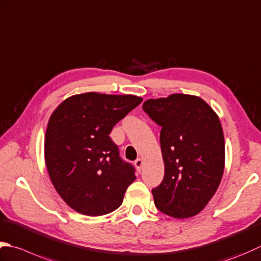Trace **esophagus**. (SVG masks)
Wrapping results in <instances>:
<instances>
[{
    "instance_id": "obj_1",
    "label": "esophagus",
    "mask_w": 261,
    "mask_h": 261,
    "mask_svg": "<svg viewBox=\"0 0 261 261\" xmlns=\"http://www.w3.org/2000/svg\"><path fill=\"white\" fill-rule=\"evenodd\" d=\"M142 164H144V161L141 160V158H138V160L135 162V165H136V167H137V170L138 171H141V166H142Z\"/></svg>"
}]
</instances>
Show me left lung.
<instances>
[{
    "mask_svg": "<svg viewBox=\"0 0 261 261\" xmlns=\"http://www.w3.org/2000/svg\"><path fill=\"white\" fill-rule=\"evenodd\" d=\"M142 109L162 126L165 174L151 191L156 207L177 219L198 215L215 195L225 167L218 115L200 97L187 94L147 99Z\"/></svg>",
    "mask_w": 261,
    "mask_h": 261,
    "instance_id": "left-lung-1",
    "label": "left lung"
}]
</instances>
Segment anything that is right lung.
Listing matches in <instances>:
<instances>
[{
	"label": "right lung",
	"mask_w": 261,
	"mask_h": 261,
	"mask_svg": "<svg viewBox=\"0 0 261 261\" xmlns=\"http://www.w3.org/2000/svg\"><path fill=\"white\" fill-rule=\"evenodd\" d=\"M141 101L135 95L90 91L68 97L50 115L45 164L56 192L73 211L101 216L121 206L136 175L110 134Z\"/></svg>",
	"instance_id": "obj_1"
}]
</instances>
